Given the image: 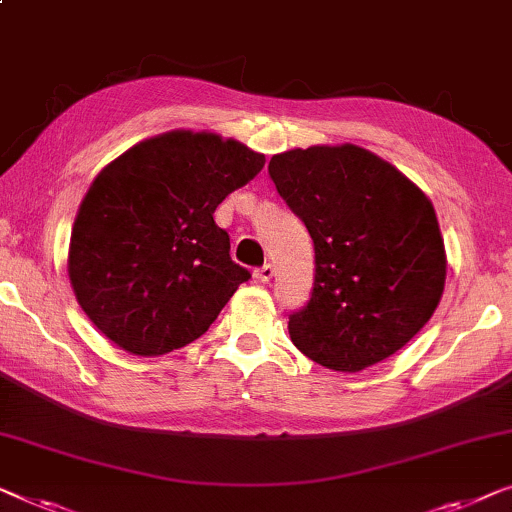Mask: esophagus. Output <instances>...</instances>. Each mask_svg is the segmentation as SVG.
Here are the masks:
<instances>
[{
    "instance_id": "esophagus-1",
    "label": "esophagus",
    "mask_w": 512,
    "mask_h": 512,
    "mask_svg": "<svg viewBox=\"0 0 512 512\" xmlns=\"http://www.w3.org/2000/svg\"><path fill=\"white\" fill-rule=\"evenodd\" d=\"M272 274H274V268H272L270 263H265L263 268H258L254 272V277H256V281H261V284H268V281L272 279Z\"/></svg>"
}]
</instances>
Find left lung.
<instances>
[{"label": "left lung", "mask_w": 512, "mask_h": 512, "mask_svg": "<svg viewBox=\"0 0 512 512\" xmlns=\"http://www.w3.org/2000/svg\"><path fill=\"white\" fill-rule=\"evenodd\" d=\"M270 177L314 240L307 307L293 344L335 372H362L411 342L439 307L446 244L418 184L365 147L311 145L274 154Z\"/></svg>", "instance_id": "left-lung-1"}]
</instances>
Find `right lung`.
Wrapping results in <instances>:
<instances>
[{
  "instance_id": "right-lung-1",
  "label": "right lung",
  "mask_w": 512,
  "mask_h": 512,
  "mask_svg": "<svg viewBox=\"0 0 512 512\" xmlns=\"http://www.w3.org/2000/svg\"><path fill=\"white\" fill-rule=\"evenodd\" d=\"M263 166L265 154L240 140L173 129L101 168L73 221L66 268L103 337L157 358L210 328L249 279L212 214Z\"/></svg>"
}]
</instances>
